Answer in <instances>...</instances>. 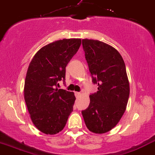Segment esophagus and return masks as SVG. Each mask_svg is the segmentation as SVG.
Listing matches in <instances>:
<instances>
[{
	"label": "esophagus",
	"instance_id": "esophagus-1",
	"mask_svg": "<svg viewBox=\"0 0 155 155\" xmlns=\"http://www.w3.org/2000/svg\"><path fill=\"white\" fill-rule=\"evenodd\" d=\"M74 93H75V96H76V97H79L81 95V93H79V92H75Z\"/></svg>",
	"mask_w": 155,
	"mask_h": 155
}]
</instances>
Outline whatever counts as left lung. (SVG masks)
<instances>
[{"instance_id": "obj_1", "label": "left lung", "mask_w": 155, "mask_h": 155, "mask_svg": "<svg viewBox=\"0 0 155 155\" xmlns=\"http://www.w3.org/2000/svg\"><path fill=\"white\" fill-rule=\"evenodd\" d=\"M85 59L98 91L90 95V104L81 111L91 132L103 134L114 128L124 113L130 82L124 61L111 45L96 40H82Z\"/></svg>"}]
</instances>
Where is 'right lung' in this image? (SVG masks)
I'll return each instance as SVG.
<instances>
[{"label": "right lung", "instance_id": "1", "mask_svg": "<svg viewBox=\"0 0 155 155\" xmlns=\"http://www.w3.org/2000/svg\"><path fill=\"white\" fill-rule=\"evenodd\" d=\"M81 43V39L51 42L35 54L28 65L25 101L34 125L46 135H55L63 130L73 111L74 92L56 87L57 81L64 79L66 66Z\"/></svg>", "mask_w": 155, "mask_h": 155}]
</instances>
